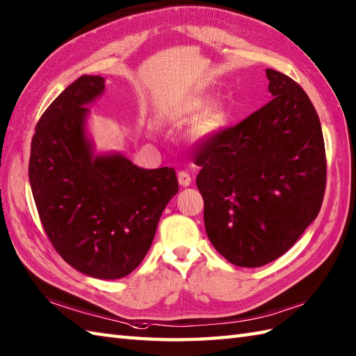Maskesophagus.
<instances>
[{
  "instance_id": "1",
  "label": "esophagus",
  "mask_w": 356,
  "mask_h": 356,
  "mask_svg": "<svg viewBox=\"0 0 356 356\" xmlns=\"http://www.w3.org/2000/svg\"><path fill=\"white\" fill-rule=\"evenodd\" d=\"M177 179H179V184H180L181 186H189V185H191V181H193L191 176H189L186 171H179Z\"/></svg>"
}]
</instances>
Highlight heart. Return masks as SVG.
I'll return each mask as SVG.
<instances>
[{"label":"heart","mask_w":356,"mask_h":356,"mask_svg":"<svg viewBox=\"0 0 356 356\" xmlns=\"http://www.w3.org/2000/svg\"><path fill=\"white\" fill-rule=\"evenodd\" d=\"M225 122V113L222 112H220V111H217V112H213L211 117H209V120H208V126L204 127V130L206 131H212V130H217L218 127H221V124Z\"/></svg>","instance_id":"heart-1"}]
</instances>
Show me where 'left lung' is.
I'll return each instance as SVG.
<instances>
[{"label": "left lung", "mask_w": 356, "mask_h": 356, "mask_svg": "<svg viewBox=\"0 0 356 356\" xmlns=\"http://www.w3.org/2000/svg\"><path fill=\"white\" fill-rule=\"evenodd\" d=\"M271 100L197 147L204 227L221 256L261 267L290 250L318 216L326 188L316 107L285 74L266 70Z\"/></svg>", "instance_id": "1"}]
</instances>
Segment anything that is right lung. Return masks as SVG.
I'll return each instance as SVG.
<instances>
[{"label": "right lung", "mask_w": 356, "mask_h": 356, "mask_svg": "<svg viewBox=\"0 0 356 356\" xmlns=\"http://www.w3.org/2000/svg\"><path fill=\"white\" fill-rule=\"evenodd\" d=\"M103 90V77L81 76L48 106L31 139L29 179L63 261L90 277L120 279L145 258L179 184L175 168L144 170L120 153L94 154L85 106Z\"/></svg>", "instance_id": "add662e5"}]
</instances>
